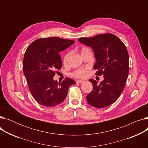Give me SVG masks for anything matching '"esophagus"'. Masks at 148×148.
Instances as JSON below:
<instances>
[{
    "label": "esophagus",
    "mask_w": 148,
    "mask_h": 148,
    "mask_svg": "<svg viewBox=\"0 0 148 148\" xmlns=\"http://www.w3.org/2000/svg\"><path fill=\"white\" fill-rule=\"evenodd\" d=\"M83 82H84V81H83V80H77V81H76V83H83Z\"/></svg>",
    "instance_id": "1"
}]
</instances>
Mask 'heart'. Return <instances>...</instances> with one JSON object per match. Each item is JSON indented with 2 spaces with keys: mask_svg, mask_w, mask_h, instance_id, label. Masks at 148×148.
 <instances>
[{
  "mask_svg": "<svg viewBox=\"0 0 148 148\" xmlns=\"http://www.w3.org/2000/svg\"><path fill=\"white\" fill-rule=\"evenodd\" d=\"M88 51H90L88 47H83L80 49L81 54H83L84 53ZM70 57V52H67L64 57L63 59V63L64 65H66L69 61V59ZM88 75V68H79L78 69L75 70V71L73 73V75L76 78L79 79H84L86 78V77Z\"/></svg>",
  "mask_w": 148,
  "mask_h": 148,
  "instance_id": "obj_1",
  "label": "heart"
}]
</instances>
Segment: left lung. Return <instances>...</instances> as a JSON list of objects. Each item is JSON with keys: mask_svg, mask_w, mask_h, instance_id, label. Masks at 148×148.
<instances>
[{"mask_svg": "<svg viewBox=\"0 0 148 148\" xmlns=\"http://www.w3.org/2000/svg\"><path fill=\"white\" fill-rule=\"evenodd\" d=\"M79 41L92 47L97 60L94 68L98 76L104 75L98 84L89 80L93 89L87 95L88 103L101 108L118 99L126 83L129 73V56L126 47L120 39L111 34H99L92 38H80Z\"/></svg>", "mask_w": 148, "mask_h": 148, "instance_id": "1", "label": "left lung"}]
</instances>
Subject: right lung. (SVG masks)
Returning a JSON list of instances; mask_svg holds the SVG:
<instances>
[{
	"label": "right lung",
	"mask_w": 148,
	"mask_h": 148,
	"mask_svg": "<svg viewBox=\"0 0 148 148\" xmlns=\"http://www.w3.org/2000/svg\"><path fill=\"white\" fill-rule=\"evenodd\" d=\"M75 42L58 37L38 39L26 49L23 58V73L31 94L42 106L52 107L66 98L69 88L75 83L66 78L62 82L53 77L62 63L59 52Z\"/></svg>",
	"instance_id": "add662e5"
}]
</instances>
